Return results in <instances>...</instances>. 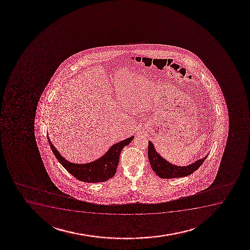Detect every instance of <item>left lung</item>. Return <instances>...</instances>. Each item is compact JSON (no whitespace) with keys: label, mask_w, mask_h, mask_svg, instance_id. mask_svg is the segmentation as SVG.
Segmentation results:
<instances>
[{"label":"left lung","mask_w":250,"mask_h":250,"mask_svg":"<svg viewBox=\"0 0 250 250\" xmlns=\"http://www.w3.org/2000/svg\"><path fill=\"white\" fill-rule=\"evenodd\" d=\"M148 159L150 162V166L155 173L164 179H170V178H178L183 176H189L193 173L195 170H197L202 166L206 158L208 155H206L203 158L197 160L193 163L188 165V166H177L168 162L167 160L163 158L156 150L152 142L149 141L148 145Z\"/></svg>","instance_id":"8db88e82"}]
</instances>
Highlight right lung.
Wrapping results in <instances>:
<instances>
[{
	"label": "right lung",
	"mask_w": 250,
	"mask_h": 250,
	"mask_svg": "<svg viewBox=\"0 0 250 250\" xmlns=\"http://www.w3.org/2000/svg\"><path fill=\"white\" fill-rule=\"evenodd\" d=\"M134 137L135 136H130L129 138L113 145L103 156H100V158L94 162L78 164L68 162V160H66L62 156L59 150L52 144L47 134V141L52 151L54 156H56L59 163L62 165L72 176L76 177L77 179L88 183L105 182L115 176L121 152L124 147L128 146L132 141Z\"/></svg>",
	"instance_id": "add662e5"
}]
</instances>
